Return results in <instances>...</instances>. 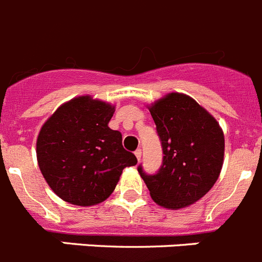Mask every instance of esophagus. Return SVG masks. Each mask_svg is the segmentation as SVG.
I'll return each mask as SVG.
<instances>
[{
    "instance_id": "obj_1",
    "label": "esophagus",
    "mask_w": 262,
    "mask_h": 262,
    "mask_svg": "<svg viewBox=\"0 0 262 262\" xmlns=\"http://www.w3.org/2000/svg\"><path fill=\"white\" fill-rule=\"evenodd\" d=\"M134 156H136V158H137L138 161H140V159H141V156H142V151H141V149H137V150H136V151H134Z\"/></svg>"
}]
</instances>
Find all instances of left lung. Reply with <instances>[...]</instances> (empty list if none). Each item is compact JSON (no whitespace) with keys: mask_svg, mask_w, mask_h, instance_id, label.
<instances>
[{"mask_svg":"<svg viewBox=\"0 0 262 262\" xmlns=\"http://www.w3.org/2000/svg\"><path fill=\"white\" fill-rule=\"evenodd\" d=\"M163 159L154 175L138 172L150 196L167 210L194 204L212 188L224 161V133L216 118L185 93H167L149 105Z\"/></svg>","mask_w":262,"mask_h":262,"instance_id":"1","label":"left lung"}]
</instances>
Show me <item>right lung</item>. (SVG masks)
Here are the masks:
<instances>
[{
  "instance_id": "obj_1",
  "label": "right lung",
  "mask_w": 262,
  "mask_h": 262,
  "mask_svg": "<svg viewBox=\"0 0 262 262\" xmlns=\"http://www.w3.org/2000/svg\"><path fill=\"white\" fill-rule=\"evenodd\" d=\"M115 106L92 96L62 104L42 125L36 159L43 178L60 199L95 206L109 198L122 170L137 158L122 147V136L108 124Z\"/></svg>"
}]
</instances>
